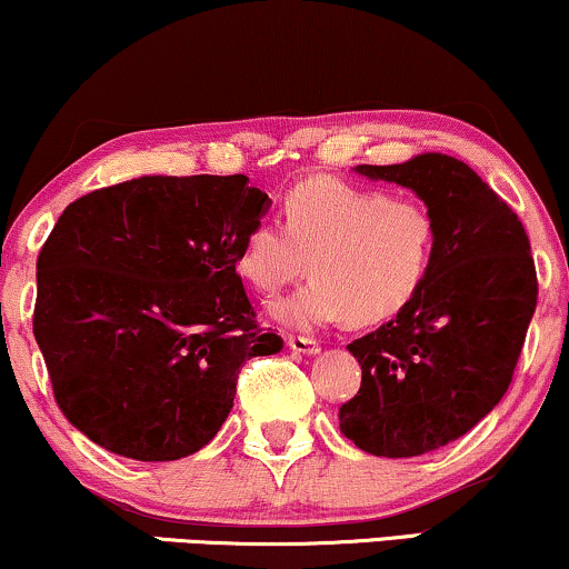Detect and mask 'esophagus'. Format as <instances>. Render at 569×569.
Segmentation results:
<instances>
[{"label":"esophagus","mask_w":569,"mask_h":569,"mask_svg":"<svg viewBox=\"0 0 569 569\" xmlns=\"http://www.w3.org/2000/svg\"><path fill=\"white\" fill-rule=\"evenodd\" d=\"M287 347L292 349V352H300V355H318L321 352V345L313 337H287Z\"/></svg>","instance_id":"obj_1"}]
</instances>
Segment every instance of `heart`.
I'll list each match as a JSON object with an SVG mask.
<instances>
[{"instance_id": "1", "label": "heart", "mask_w": 569, "mask_h": 569, "mask_svg": "<svg viewBox=\"0 0 569 569\" xmlns=\"http://www.w3.org/2000/svg\"><path fill=\"white\" fill-rule=\"evenodd\" d=\"M435 248L438 222L422 201L310 178L287 193L284 224L261 220L246 232L236 267L267 298L310 271L313 279L277 306L287 326L313 329L337 318L372 326L422 292Z\"/></svg>"}]
</instances>
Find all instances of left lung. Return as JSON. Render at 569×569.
Wrapping results in <instances>:
<instances>
[{"mask_svg":"<svg viewBox=\"0 0 569 569\" xmlns=\"http://www.w3.org/2000/svg\"><path fill=\"white\" fill-rule=\"evenodd\" d=\"M357 173L415 191L438 222V248L411 306L347 345L362 383L341 403V432L365 453L422 456L469 432L508 391L539 295L531 243L518 214L450 154Z\"/></svg>","mask_w":569,"mask_h":569,"instance_id":"1","label":"left lung"}]
</instances>
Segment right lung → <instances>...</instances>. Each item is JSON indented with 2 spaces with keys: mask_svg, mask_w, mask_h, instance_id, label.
<instances>
[{
  "mask_svg": "<svg viewBox=\"0 0 569 569\" xmlns=\"http://www.w3.org/2000/svg\"><path fill=\"white\" fill-rule=\"evenodd\" d=\"M269 197L246 176H142L72 201L38 253L33 333L53 399L134 461L220 432L240 368L274 355L236 261Z\"/></svg>",
  "mask_w": 569,
  "mask_h": 569,
  "instance_id": "add662e5",
  "label": "right lung"
}]
</instances>
